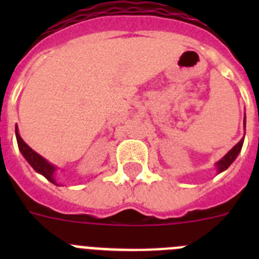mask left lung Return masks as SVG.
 I'll list each match as a JSON object with an SVG mask.
<instances>
[{"mask_svg":"<svg viewBox=\"0 0 259 259\" xmlns=\"http://www.w3.org/2000/svg\"><path fill=\"white\" fill-rule=\"evenodd\" d=\"M244 127H245V118H244ZM242 144H244V137H242L241 140H240L236 145L233 146L232 149H231L227 154L222 158L221 161H218L217 163H215V167H217V171H218V172H222V171L227 170L228 167L231 166V163H232V162L236 159V157L239 155L240 150H241V148H242Z\"/></svg>","mask_w":259,"mask_h":259,"instance_id":"obj_1","label":"left lung"}]
</instances>
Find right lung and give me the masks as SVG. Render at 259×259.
I'll use <instances>...</instances> for the list:
<instances>
[{
	"label": "right lung",
	"mask_w": 259,
	"mask_h": 259,
	"mask_svg": "<svg viewBox=\"0 0 259 259\" xmlns=\"http://www.w3.org/2000/svg\"><path fill=\"white\" fill-rule=\"evenodd\" d=\"M15 136H17V141H18V146H19L20 153L23 154V157L26 158L27 162L32 166V168L36 171V172L41 174L42 176H45L49 182H52L53 184H57L56 179H54V172H56V166H53L52 163L45 159V158L41 157L40 154L35 152V150H32L28 145H27L23 139L20 137L19 132H18V127H15Z\"/></svg>",
	"instance_id": "obj_1"
}]
</instances>
